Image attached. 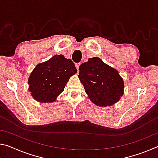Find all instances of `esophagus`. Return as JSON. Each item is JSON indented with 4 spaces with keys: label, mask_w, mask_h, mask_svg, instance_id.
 <instances>
[{
    "label": "esophagus",
    "mask_w": 158,
    "mask_h": 158,
    "mask_svg": "<svg viewBox=\"0 0 158 158\" xmlns=\"http://www.w3.org/2000/svg\"><path fill=\"white\" fill-rule=\"evenodd\" d=\"M79 65H80V63H75V66H76V68H77V70H79Z\"/></svg>",
    "instance_id": "obj_1"
}]
</instances>
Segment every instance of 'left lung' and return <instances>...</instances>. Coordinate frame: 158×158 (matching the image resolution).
<instances>
[{"instance_id":"left-lung-1","label":"left lung","mask_w":158,"mask_h":158,"mask_svg":"<svg viewBox=\"0 0 158 158\" xmlns=\"http://www.w3.org/2000/svg\"><path fill=\"white\" fill-rule=\"evenodd\" d=\"M79 69L78 76L85 91L96 105H113L123 95V79L116 69L106 65L100 58H89Z\"/></svg>"}]
</instances>
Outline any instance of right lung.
Here are the masks:
<instances>
[{
  "label": "right lung",
  "instance_id": "obj_1",
  "mask_svg": "<svg viewBox=\"0 0 158 158\" xmlns=\"http://www.w3.org/2000/svg\"><path fill=\"white\" fill-rule=\"evenodd\" d=\"M75 65L69 58L55 55L46 62L40 63L28 79L29 91L40 102H52L64 90L69 77L77 73Z\"/></svg>",
  "mask_w": 158,
  "mask_h": 158
}]
</instances>
